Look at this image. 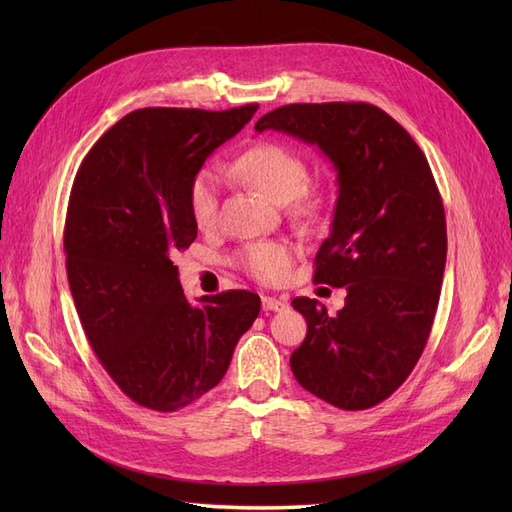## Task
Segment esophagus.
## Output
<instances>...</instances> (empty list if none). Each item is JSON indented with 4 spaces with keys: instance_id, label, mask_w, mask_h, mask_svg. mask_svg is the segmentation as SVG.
<instances>
[{
    "instance_id": "esophagus-1",
    "label": "esophagus",
    "mask_w": 512,
    "mask_h": 512,
    "mask_svg": "<svg viewBox=\"0 0 512 512\" xmlns=\"http://www.w3.org/2000/svg\"><path fill=\"white\" fill-rule=\"evenodd\" d=\"M288 307L286 299H277V297H262V309L265 312H282V309Z\"/></svg>"
}]
</instances>
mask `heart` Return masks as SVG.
<instances>
[{
    "instance_id": "obj_1",
    "label": "heart",
    "mask_w": 512,
    "mask_h": 512,
    "mask_svg": "<svg viewBox=\"0 0 512 512\" xmlns=\"http://www.w3.org/2000/svg\"><path fill=\"white\" fill-rule=\"evenodd\" d=\"M232 173L239 179L252 183L254 188L271 198L277 205H286L297 198L307 183V164L297 151L280 143H258L243 151L232 164ZM190 215L198 228L213 226L220 207V177L215 170L203 168L192 177L188 188ZM299 211L309 213L314 209L312 200H299ZM243 269L260 282H282L288 269L292 252L286 243L265 241L245 247L241 254Z\"/></svg>"
}]
</instances>
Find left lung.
<instances>
[{
	"label": "left lung",
	"instance_id": "8db88e82",
	"mask_svg": "<svg viewBox=\"0 0 512 512\" xmlns=\"http://www.w3.org/2000/svg\"><path fill=\"white\" fill-rule=\"evenodd\" d=\"M254 130L288 134L333 164L337 200L314 280L346 286L335 316L316 299L290 367L305 391L342 410L393 395L421 356L446 267L444 207L427 158L399 123L365 102L288 104Z\"/></svg>",
	"mask_w": 512,
	"mask_h": 512
}]
</instances>
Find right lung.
I'll return each mask as SVG.
<instances>
[{
	"mask_svg": "<svg viewBox=\"0 0 512 512\" xmlns=\"http://www.w3.org/2000/svg\"><path fill=\"white\" fill-rule=\"evenodd\" d=\"M256 111H134L76 173L64 232L72 299L108 376L145 408L175 412L218 386L260 312L247 290L190 303L173 265L198 232L192 177Z\"/></svg>",
	"mask_w": 512,
	"mask_h": 512,
	"instance_id": "obj_1",
	"label": "right lung"
}]
</instances>
